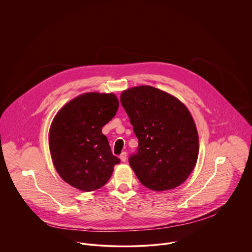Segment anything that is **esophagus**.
Masks as SVG:
<instances>
[{
    "instance_id": "esophagus-1",
    "label": "esophagus",
    "mask_w": 252,
    "mask_h": 252,
    "mask_svg": "<svg viewBox=\"0 0 252 252\" xmlns=\"http://www.w3.org/2000/svg\"><path fill=\"white\" fill-rule=\"evenodd\" d=\"M120 160H121L122 162H125V161L127 160V153H126L125 151L120 154Z\"/></svg>"
}]
</instances>
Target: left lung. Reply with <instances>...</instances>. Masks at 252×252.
Masks as SVG:
<instances>
[{"label":"left lung","instance_id":"left-lung-1","mask_svg":"<svg viewBox=\"0 0 252 252\" xmlns=\"http://www.w3.org/2000/svg\"><path fill=\"white\" fill-rule=\"evenodd\" d=\"M139 140L129 163L137 178L153 191L180 186L193 171L199 153V137L188 108L179 99L155 87L142 85L121 93Z\"/></svg>","mask_w":252,"mask_h":252}]
</instances>
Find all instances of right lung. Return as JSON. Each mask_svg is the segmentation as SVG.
<instances>
[{
    "label": "right lung",
    "instance_id": "right-lung-1",
    "mask_svg": "<svg viewBox=\"0 0 252 252\" xmlns=\"http://www.w3.org/2000/svg\"><path fill=\"white\" fill-rule=\"evenodd\" d=\"M118 106L112 93H85L54 117L49 131L51 158L59 176L72 187L85 192L101 188L120 163L102 133Z\"/></svg>",
    "mask_w": 252,
    "mask_h": 252
}]
</instances>
